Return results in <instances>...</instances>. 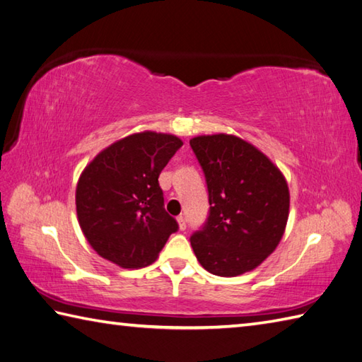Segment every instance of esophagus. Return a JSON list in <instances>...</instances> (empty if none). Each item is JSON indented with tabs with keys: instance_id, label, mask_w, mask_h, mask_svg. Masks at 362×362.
Segmentation results:
<instances>
[{
	"instance_id": "1",
	"label": "esophagus",
	"mask_w": 362,
	"mask_h": 362,
	"mask_svg": "<svg viewBox=\"0 0 362 362\" xmlns=\"http://www.w3.org/2000/svg\"><path fill=\"white\" fill-rule=\"evenodd\" d=\"M177 222H179V228L182 230V232H183V230H187V221H185V218L179 216V218H177Z\"/></svg>"
}]
</instances>
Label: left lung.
Here are the masks:
<instances>
[{
  "label": "left lung",
  "mask_w": 362,
  "mask_h": 362,
  "mask_svg": "<svg viewBox=\"0 0 362 362\" xmlns=\"http://www.w3.org/2000/svg\"><path fill=\"white\" fill-rule=\"evenodd\" d=\"M209 188L210 214L191 236L199 263L213 275L250 272L276 249L289 216L281 171L255 146L227 134L189 140Z\"/></svg>",
  "instance_id": "left-lung-1"
}]
</instances>
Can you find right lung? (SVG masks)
<instances>
[{
    "label": "right lung",
    "mask_w": 362,
    "mask_h": 362,
    "mask_svg": "<svg viewBox=\"0 0 362 362\" xmlns=\"http://www.w3.org/2000/svg\"><path fill=\"white\" fill-rule=\"evenodd\" d=\"M183 141L144 130L115 141L83 169L76 211L98 255L124 269L157 259L177 221L165 210L158 175Z\"/></svg>",
    "instance_id": "add662e5"
}]
</instances>
